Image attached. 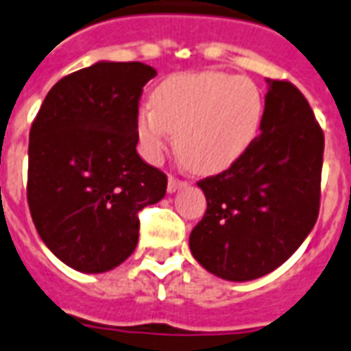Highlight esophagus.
Instances as JSON below:
<instances>
[{
  "label": "esophagus",
  "instance_id": "esophagus-1",
  "mask_svg": "<svg viewBox=\"0 0 351 351\" xmlns=\"http://www.w3.org/2000/svg\"><path fill=\"white\" fill-rule=\"evenodd\" d=\"M184 184H186V181H181V179L170 176V178H168V192H170V194H173L176 190H179L181 186H184Z\"/></svg>",
  "mask_w": 351,
  "mask_h": 351
}]
</instances>
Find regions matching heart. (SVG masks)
<instances>
[{"label":"heart","instance_id":"heart-1","mask_svg":"<svg viewBox=\"0 0 351 351\" xmlns=\"http://www.w3.org/2000/svg\"><path fill=\"white\" fill-rule=\"evenodd\" d=\"M135 117L138 146L157 161L176 137L178 156L197 173L232 167L258 137L263 97L254 82L227 73L173 75Z\"/></svg>","mask_w":351,"mask_h":351}]
</instances>
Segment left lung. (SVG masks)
<instances>
[{
	"label": "left lung",
	"mask_w": 351,
	"mask_h": 351,
	"mask_svg": "<svg viewBox=\"0 0 351 351\" xmlns=\"http://www.w3.org/2000/svg\"><path fill=\"white\" fill-rule=\"evenodd\" d=\"M322 154L308 100L291 82L267 78L260 135L229 170L197 181L206 213L190 232L195 260L230 282L280 267L319 218Z\"/></svg>",
	"instance_id": "8db88e82"
}]
</instances>
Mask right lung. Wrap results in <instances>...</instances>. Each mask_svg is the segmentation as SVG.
Returning a JSON list of instances; mask_svg holds the SVG:
<instances>
[{
	"instance_id": "obj_1",
	"label": "right lung",
	"mask_w": 351,
	"mask_h": 351,
	"mask_svg": "<svg viewBox=\"0 0 351 351\" xmlns=\"http://www.w3.org/2000/svg\"><path fill=\"white\" fill-rule=\"evenodd\" d=\"M154 67L97 62L54 84L29 133L27 201L49 251L80 273H106L137 247L138 213L167 176L137 154L135 117Z\"/></svg>"
}]
</instances>
